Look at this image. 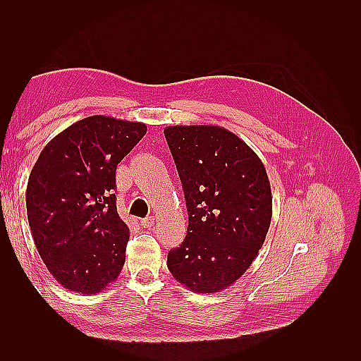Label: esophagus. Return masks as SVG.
Here are the masks:
<instances>
[{"mask_svg":"<svg viewBox=\"0 0 361 361\" xmlns=\"http://www.w3.org/2000/svg\"><path fill=\"white\" fill-rule=\"evenodd\" d=\"M141 226L146 227V228H152L155 226V218L154 216H147L145 220H141Z\"/></svg>","mask_w":361,"mask_h":361,"instance_id":"34e87169","label":"esophagus"}]
</instances>
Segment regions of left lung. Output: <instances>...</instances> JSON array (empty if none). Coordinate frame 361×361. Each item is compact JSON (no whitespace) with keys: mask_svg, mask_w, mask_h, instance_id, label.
<instances>
[{"mask_svg":"<svg viewBox=\"0 0 361 361\" xmlns=\"http://www.w3.org/2000/svg\"><path fill=\"white\" fill-rule=\"evenodd\" d=\"M188 211V232L171 250L173 277L197 293L228 288L268 233L272 197L259 157L231 130L211 125L164 129Z\"/></svg>","mask_w":361,"mask_h":361,"instance_id":"1","label":"left lung"}]
</instances>
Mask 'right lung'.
<instances>
[{"label": "right lung", "instance_id": "right-lung-1", "mask_svg": "<svg viewBox=\"0 0 361 361\" xmlns=\"http://www.w3.org/2000/svg\"><path fill=\"white\" fill-rule=\"evenodd\" d=\"M146 125L85 117L40 152L27 185V215L36 248L63 288L93 295L125 264L129 227L117 214L116 169Z\"/></svg>", "mask_w": 361, "mask_h": 361}]
</instances>
